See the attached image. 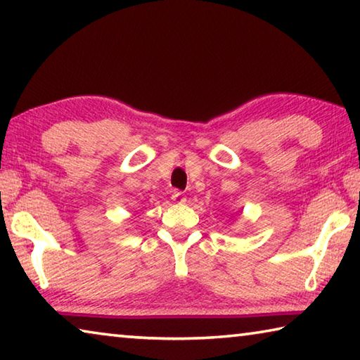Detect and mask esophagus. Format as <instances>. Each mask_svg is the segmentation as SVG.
<instances>
[{
	"instance_id": "esophagus-1",
	"label": "esophagus",
	"mask_w": 360,
	"mask_h": 360,
	"mask_svg": "<svg viewBox=\"0 0 360 360\" xmlns=\"http://www.w3.org/2000/svg\"><path fill=\"white\" fill-rule=\"evenodd\" d=\"M172 198H173V202H176V203H184L186 202V197L182 195L181 191H173Z\"/></svg>"
}]
</instances>
